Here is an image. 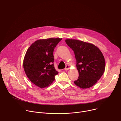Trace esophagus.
Instances as JSON below:
<instances>
[{"label": "esophagus", "instance_id": "obj_1", "mask_svg": "<svg viewBox=\"0 0 121 121\" xmlns=\"http://www.w3.org/2000/svg\"><path fill=\"white\" fill-rule=\"evenodd\" d=\"M69 65H67L66 66H65V70H68L69 69Z\"/></svg>", "mask_w": 121, "mask_h": 121}]
</instances>
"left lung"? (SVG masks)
Here are the masks:
<instances>
[{"mask_svg":"<svg viewBox=\"0 0 121 121\" xmlns=\"http://www.w3.org/2000/svg\"><path fill=\"white\" fill-rule=\"evenodd\" d=\"M67 45L73 51L79 72L74 83L81 88H88L99 80L105 69V61L100 50L92 44L68 39Z\"/></svg>","mask_w":121,"mask_h":121,"instance_id":"8db88e82","label":"left lung"}]
</instances>
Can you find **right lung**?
<instances>
[{"instance_id":"right-lung-1","label":"right lung","mask_w":121,"mask_h":121,"mask_svg":"<svg viewBox=\"0 0 121 121\" xmlns=\"http://www.w3.org/2000/svg\"><path fill=\"white\" fill-rule=\"evenodd\" d=\"M60 38L39 39L28 49L24 59L23 66L30 81L40 88L49 86L55 80L58 72L54 67L53 52Z\"/></svg>"}]
</instances>
